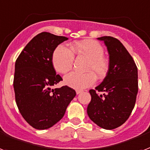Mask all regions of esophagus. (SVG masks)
I'll return each instance as SVG.
<instances>
[{
	"mask_svg": "<svg viewBox=\"0 0 150 150\" xmlns=\"http://www.w3.org/2000/svg\"><path fill=\"white\" fill-rule=\"evenodd\" d=\"M82 92H83L82 90H76V94H81V93H82Z\"/></svg>",
	"mask_w": 150,
	"mask_h": 150,
	"instance_id": "34e87169",
	"label": "esophagus"
}]
</instances>
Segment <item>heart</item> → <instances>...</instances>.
<instances>
[{"label": "heart", "mask_w": 150, "mask_h": 150, "mask_svg": "<svg viewBox=\"0 0 150 150\" xmlns=\"http://www.w3.org/2000/svg\"><path fill=\"white\" fill-rule=\"evenodd\" d=\"M71 50L66 45H59L55 49L52 56V64L57 73L67 74L72 69L74 54L88 58L85 70L81 74L71 72L64 77V83L69 87L76 90H83L94 84L96 76L104 78L109 69V63L104 57V48L95 40L87 39L75 42L71 44ZM72 51H71V50Z\"/></svg>", "instance_id": "b5f03b06"}]
</instances>
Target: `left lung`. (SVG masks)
<instances>
[{
    "label": "left lung",
    "mask_w": 150,
    "mask_h": 150,
    "mask_svg": "<svg viewBox=\"0 0 150 150\" xmlns=\"http://www.w3.org/2000/svg\"><path fill=\"white\" fill-rule=\"evenodd\" d=\"M98 39L107 46L109 69L102 83L95 90L89 91L91 100L87 111L91 120L98 126L114 129L126 122L134 108L138 93V69L119 40L111 36Z\"/></svg>",
    "instance_id": "1"
}]
</instances>
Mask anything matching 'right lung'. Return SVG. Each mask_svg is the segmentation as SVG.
<instances>
[{
  "label": "right lung",
  "instance_id": "right-lung-1",
  "mask_svg": "<svg viewBox=\"0 0 150 150\" xmlns=\"http://www.w3.org/2000/svg\"><path fill=\"white\" fill-rule=\"evenodd\" d=\"M67 39L41 32L28 43L15 62L13 85L17 106L24 119L35 129L53 126L76 96V91L68 86L51 89L63 81L52 67V53Z\"/></svg>",
  "mask_w": 150,
  "mask_h": 150
}]
</instances>
